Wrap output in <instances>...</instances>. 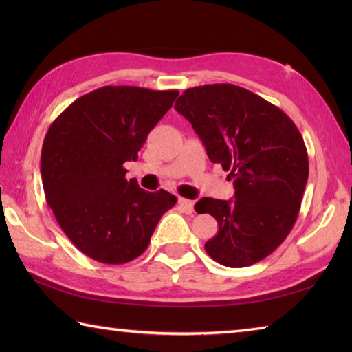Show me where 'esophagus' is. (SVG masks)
<instances>
[{"label":"esophagus","mask_w":352,"mask_h":352,"mask_svg":"<svg viewBox=\"0 0 352 352\" xmlns=\"http://www.w3.org/2000/svg\"><path fill=\"white\" fill-rule=\"evenodd\" d=\"M178 206L182 207V210L184 213H188V214L193 213V201L186 199V198H178Z\"/></svg>","instance_id":"34e87169"}]
</instances>
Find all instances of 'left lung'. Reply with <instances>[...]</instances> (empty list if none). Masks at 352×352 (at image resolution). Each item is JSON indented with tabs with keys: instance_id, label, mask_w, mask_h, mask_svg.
<instances>
[{
	"instance_id": "obj_1",
	"label": "left lung",
	"mask_w": 352,
	"mask_h": 352,
	"mask_svg": "<svg viewBox=\"0 0 352 352\" xmlns=\"http://www.w3.org/2000/svg\"><path fill=\"white\" fill-rule=\"evenodd\" d=\"M174 107L234 184V199L195 204L197 213L212 214L219 226L206 252L228 267L263 260L284 242L300 213L309 178L301 133L281 109L228 83L190 87Z\"/></svg>"
}]
</instances>
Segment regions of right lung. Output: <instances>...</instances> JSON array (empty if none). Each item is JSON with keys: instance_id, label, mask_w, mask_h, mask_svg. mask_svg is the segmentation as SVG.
Masks as SVG:
<instances>
[{"instance_id": "add662e5", "label": "right lung", "mask_w": 352, "mask_h": 352, "mask_svg": "<svg viewBox=\"0 0 352 352\" xmlns=\"http://www.w3.org/2000/svg\"><path fill=\"white\" fill-rule=\"evenodd\" d=\"M178 91L104 86L65 109L42 145L47 203L77 248L100 263L122 265L144 252L163 213L177 203L166 190L146 192L126 180Z\"/></svg>"}]
</instances>
